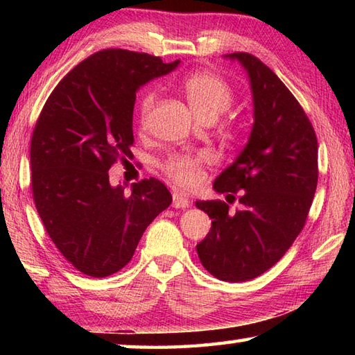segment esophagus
Wrapping results in <instances>:
<instances>
[{"instance_id":"34e87169","label":"esophagus","mask_w":355,"mask_h":355,"mask_svg":"<svg viewBox=\"0 0 355 355\" xmlns=\"http://www.w3.org/2000/svg\"><path fill=\"white\" fill-rule=\"evenodd\" d=\"M172 207L173 208H188L189 207V200L186 199L184 196L178 194V192H173L172 194Z\"/></svg>"}]
</instances>
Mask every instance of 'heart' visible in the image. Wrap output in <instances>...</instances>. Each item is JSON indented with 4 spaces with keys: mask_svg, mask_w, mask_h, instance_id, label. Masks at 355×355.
<instances>
[{
    "mask_svg": "<svg viewBox=\"0 0 355 355\" xmlns=\"http://www.w3.org/2000/svg\"><path fill=\"white\" fill-rule=\"evenodd\" d=\"M183 92L194 114L202 120H216L230 107L233 91L220 76L199 71L186 78L182 84ZM156 105V94L148 92L141 101L139 123L142 128L148 125L150 116ZM209 163L207 153H180L166 161L164 171L173 183L182 189L196 188L202 182L203 166Z\"/></svg>",
    "mask_w": 355,
    "mask_h": 355,
    "instance_id": "heart-1",
    "label": "heart"
}]
</instances>
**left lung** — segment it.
<instances>
[{
	"label": "left lung",
	"mask_w": 355,
	"mask_h": 355,
	"mask_svg": "<svg viewBox=\"0 0 355 355\" xmlns=\"http://www.w3.org/2000/svg\"><path fill=\"white\" fill-rule=\"evenodd\" d=\"M248 75L254 123L244 148L216 177V192H239L241 208L197 200L211 230L197 244L203 268L224 282L255 279L272 268L302 230L318 184V141L288 87L260 59L232 53Z\"/></svg>",
	"instance_id": "8db88e82"
}]
</instances>
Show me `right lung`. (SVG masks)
<instances>
[{"label": "right lung", "mask_w": 355, "mask_h": 355, "mask_svg": "<svg viewBox=\"0 0 355 355\" xmlns=\"http://www.w3.org/2000/svg\"><path fill=\"white\" fill-rule=\"evenodd\" d=\"M178 64L119 48L98 51L59 81L40 112L29 150L35 208L51 241L83 274L120 271L150 222L171 205L158 180L135 183L127 196L107 171L131 156L136 92Z\"/></svg>", "instance_id": "obj_1"}]
</instances>
